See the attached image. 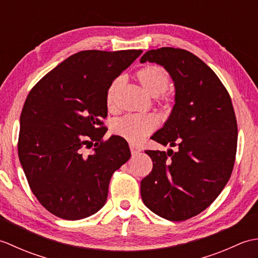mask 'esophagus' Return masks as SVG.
<instances>
[{
  "instance_id": "34e87169",
  "label": "esophagus",
  "mask_w": 258,
  "mask_h": 258,
  "mask_svg": "<svg viewBox=\"0 0 258 258\" xmlns=\"http://www.w3.org/2000/svg\"><path fill=\"white\" fill-rule=\"evenodd\" d=\"M130 150H131V153H132V155H138L141 152V147L136 146L135 144H130Z\"/></svg>"
}]
</instances>
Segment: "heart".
<instances>
[{
	"instance_id": "1",
	"label": "heart",
	"mask_w": 258,
	"mask_h": 258,
	"mask_svg": "<svg viewBox=\"0 0 258 258\" xmlns=\"http://www.w3.org/2000/svg\"><path fill=\"white\" fill-rule=\"evenodd\" d=\"M141 85L144 90L153 97H160L162 101H166L167 98L164 95V92L168 87V76L165 71L156 65H149L141 69L136 73ZM123 84V79H115L109 85L106 94V105L109 111L116 109V94L119 87ZM158 120L154 115H140V114H128L120 117L112 123V131L114 134L122 136L123 139L130 142H139L142 139L150 135L153 131L157 127Z\"/></svg>"
}]
</instances>
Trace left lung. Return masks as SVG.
<instances>
[{
	"instance_id": "1",
	"label": "left lung",
	"mask_w": 258,
	"mask_h": 258,
	"mask_svg": "<svg viewBox=\"0 0 258 258\" xmlns=\"http://www.w3.org/2000/svg\"><path fill=\"white\" fill-rule=\"evenodd\" d=\"M145 62L162 65L175 86L171 115L151 139L178 151H145L153 169L142 179L141 196L158 216L185 221L206 210L231 177L236 117L225 86L193 53L161 47L147 51L141 57Z\"/></svg>"
}]
</instances>
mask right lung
<instances>
[{
	"label": "right lung",
	"mask_w": 258,
	"mask_h": 258,
	"mask_svg": "<svg viewBox=\"0 0 258 258\" xmlns=\"http://www.w3.org/2000/svg\"><path fill=\"white\" fill-rule=\"evenodd\" d=\"M142 52L81 51L27 95L19 158L33 194L55 216L76 221L100 211L113 173L131 157L123 138L102 140L107 131L102 119L107 116L109 85Z\"/></svg>",
	"instance_id": "obj_1"
}]
</instances>
